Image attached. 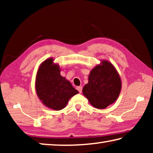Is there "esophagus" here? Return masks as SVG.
Segmentation results:
<instances>
[{
    "label": "esophagus",
    "instance_id": "34e87169",
    "mask_svg": "<svg viewBox=\"0 0 153 153\" xmlns=\"http://www.w3.org/2000/svg\"><path fill=\"white\" fill-rule=\"evenodd\" d=\"M77 90H78L79 93H82V86H77Z\"/></svg>",
    "mask_w": 153,
    "mask_h": 153
}]
</instances>
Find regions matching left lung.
I'll use <instances>...</instances> for the list:
<instances>
[{
	"mask_svg": "<svg viewBox=\"0 0 153 153\" xmlns=\"http://www.w3.org/2000/svg\"><path fill=\"white\" fill-rule=\"evenodd\" d=\"M121 89V77L115 67L109 61L102 60L90 71L88 83L82 92L93 107L103 109L116 101Z\"/></svg>",
	"mask_w": 153,
	"mask_h": 153,
	"instance_id": "left-lung-1",
	"label": "left lung"
}]
</instances>
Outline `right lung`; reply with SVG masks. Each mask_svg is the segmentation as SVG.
Wrapping results in <instances>:
<instances>
[{"instance_id": "right-lung-1", "label": "right lung", "mask_w": 153, "mask_h": 153, "mask_svg": "<svg viewBox=\"0 0 153 153\" xmlns=\"http://www.w3.org/2000/svg\"><path fill=\"white\" fill-rule=\"evenodd\" d=\"M53 58L44 61L36 76V91L46 107L59 111L66 107L69 100L79 92L70 82L61 76L59 65L54 63Z\"/></svg>"}]
</instances>
